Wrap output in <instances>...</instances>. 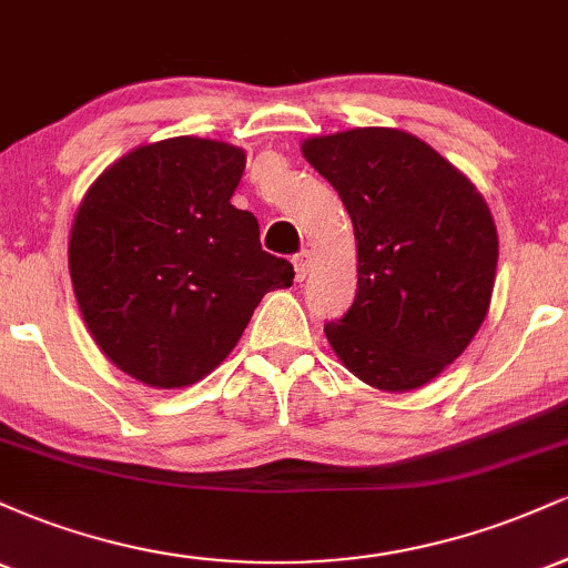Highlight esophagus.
Segmentation results:
<instances>
[{
    "label": "esophagus",
    "mask_w": 568,
    "mask_h": 568,
    "mask_svg": "<svg viewBox=\"0 0 568 568\" xmlns=\"http://www.w3.org/2000/svg\"><path fill=\"white\" fill-rule=\"evenodd\" d=\"M310 266H312V253L310 251H302L293 256V270H296V280L298 283H304L306 275H310Z\"/></svg>",
    "instance_id": "1"
}]
</instances>
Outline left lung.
I'll list each match as a JSON object with an SVG mask.
<instances>
[{"mask_svg":"<svg viewBox=\"0 0 568 568\" xmlns=\"http://www.w3.org/2000/svg\"><path fill=\"white\" fill-rule=\"evenodd\" d=\"M357 240V293L325 323L357 379L408 393L454 363L484 323L499 240L484 194L416 135L355 128L302 143Z\"/></svg>","mask_w":568,"mask_h":568,"instance_id":"1","label":"left lung"}]
</instances>
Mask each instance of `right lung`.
I'll return each mask as SVG.
<instances>
[{"mask_svg": "<svg viewBox=\"0 0 568 568\" xmlns=\"http://www.w3.org/2000/svg\"><path fill=\"white\" fill-rule=\"evenodd\" d=\"M245 152L179 135L133 149L95 179L69 237L77 304L116 368L175 389L221 366L264 293L293 264L262 251L232 194Z\"/></svg>", "mask_w": 568, "mask_h": 568, "instance_id": "1", "label": "right lung"}]
</instances>
